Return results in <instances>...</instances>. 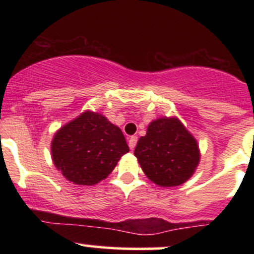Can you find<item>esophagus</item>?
Masks as SVG:
<instances>
[{
    "label": "esophagus",
    "mask_w": 254,
    "mask_h": 254,
    "mask_svg": "<svg viewBox=\"0 0 254 254\" xmlns=\"http://www.w3.org/2000/svg\"><path fill=\"white\" fill-rule=\"evenodd\" d=\"M136 143H137V137L136 136H131L129 138V147L131 150H133V148L136 147Z\"/></svg>",
    "instance_id": "obj_1"
}]
</instances>
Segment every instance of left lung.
<instances>
[{"label": "left lung", "mask_w": 254, "mask_h": 254, "mask_svg": "<svg viewBox=\"0 0 254 254\" xmlns=\"http://www.w3.org/2000/svg\"><path fill=\"white\" fill-rule=\"evenodd\" d=\"M133 154L148 179L162 188L188 182L200 160L197 139L177 117L150 122Z\"/></svg>", "instance_id": "1"}]
</instances>
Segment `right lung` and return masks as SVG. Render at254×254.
Segmentation results:
<instances>
[{
    "instance_id": "1",
    "label": "right lung",
    "mask_w": 254,
    "mask_h": 254,
    "mask_svg": "<svg viewBox=\"0 0 254 254\" xmlns=\"http://www.w3.org/2000/svg\"><path fill=\"white\" fill-rule=\"evenodd\" d=\"M127 151L122 130L94 111L64 124L51 142L55 167L75 185L92 186L106 179Z\"/></svg>"
}]
</instances>
